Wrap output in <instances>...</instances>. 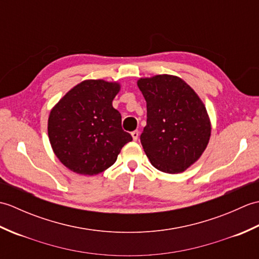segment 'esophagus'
Segmentation results:
<instances>
[{"instance_id":"esophagus-1","label":"esophagus","mask_w":259,"mask_h":259,"mask_svg":"<svg viewBox=\"0 0 259 259\" xmlns=\"http://www.w3.org/2000/svg\"><path fill=\"white\" fill-rule=\"evenodd\" d=\"M131 136H133V139L136 141L137 139H138V137H139V131L138 130L133 131V133H131Z\"/></svg>"}]
</instances>
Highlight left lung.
Returning a JSON list of instances; mask_svg holds the SVG:
<instances>
[{
	"label": "left lung",
	"instance_id": "left-lung-1",
	"mask_svg": "<svg viewBox=\"0 0 259 259\" xmlns=\"http://www.w3.org/2000/svg\"><path fill=\"white\" fill-rule=\"evenodd\" d=\"M147 102V125L141 145L151 164L179 174L200 158L210 139L205 104L179 76L158 74L137 82Z\"/></svg>",
	"mask_w": 259,
	"mask_h": 259
}]
</instances>
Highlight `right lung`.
<instances>
[{"label": "right lung", "mask_w": 259, "mask_h": 259, "mask_svg": "<svg viewBox=\"0 0 259 259\" xmlns=\"http://www.w3.org/2000/svg\"><path fill=\"white\" fill-rule=\"evenodd\" d=\"M118 82L84 80L51 110L48 135L53 152L71 171L95 176L111 167L122 147L133 140L121 128L112 107Z\"/></svg>", "instance_id": "1"}]
</instances>
